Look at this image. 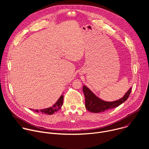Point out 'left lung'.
Listing matches in <instances>:
<instances>
[{
    "instance_id": "1",
    "label": "left lung",
    "mask_w": 149,
    "mask_h": 149,
    "mask_svg": "<svg viewBox=\"0 0 149 149\" xmlns=\"http://www.w3.org/2000/svg\"><path fill=\"white\" fill-rule=\"evenodd\" d=\"M132 87H130L125 95L120 99L114 101H105L100 99L95 95L87 87L83 86V91L85 97V107L86 109L93 113H98L104 112L118 107L123 103L128 98Z\"/></svg>"
}]
</instances>
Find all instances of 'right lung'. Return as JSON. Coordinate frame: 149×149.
<instances>
[{"instance_id":"1","label":"right lung","mask_w":149,"mask_h":149,"mask_svg":"<svg viewBox=\"0 0 149 149\" xmlns=\"http://www.w3.org/2000/svg\"><path fill=\"white\" fill-rule=\"evenodd\" d=\"M63 95H61V96L59 98L58 101L51 107L38 110V109H31V110H33L34 112H41L42 113H45L48 115H52L54 114L55 112L58 111L62 107L63 105Z\"/></svg>"}]
</instances>
